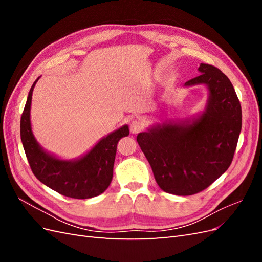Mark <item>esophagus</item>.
Segmentation results:
<instances>
[{
	"label": "esophagus",
	"mask_w": 262,
	"mask_h": 262,
	"mask_svg": "<svg viewBox=\"0 0 262 262\" xmlns=\"http://www.w3.org/2000/svg\"><path fill=\"white\" fill-rule=\"evenodd\" d=\"M144 129V123L142 122L139 119H136V120H132L130 122V131L133 134H137L139 132H141L142 130Z\"/></svg>",
	"instance_id": "1"
}]
</instances>
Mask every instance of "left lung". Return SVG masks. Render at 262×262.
<instances>
[{"label":"left lung","instance_id":"obj_1","mask_svg":"<svg viewBox=\"0 0 262 262\" xmlns=\"http://www.w3.org/2000/svg\"><path fill=\"white\" fill-rule=\"evenodd\" d=\"M198 71L200 75L184 87H207L203 112L155 123L137 137L157 185L176 195L200 192L223 175L233 161L242 130L241 102L228 77L204 63Z\"/></svg>","mask_w":262,"mask_h":262}]
</instances>
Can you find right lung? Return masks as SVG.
Segmentation results:
<instances>
[{"label": "right lung", "mask_w": 262, "mask_h": 262, "mask_svg": "<svg viewBox=\"0 0 262 262\" xmlns=\"http://www.w3.org/2000/svg\"><path fill=\"white\" fill-rule=\"evenodd\" d=\"M39 77L31 86L20 118V139L31 170L43 185L62 195L90 199L102 193L113 179L117 144L121 138L129 136V126L124 124L109 133L75 160H61L48 153L39 145L30 122L31 97Z\"/></svg>", "instance_id": "right-lung-1"}]
</instances>
